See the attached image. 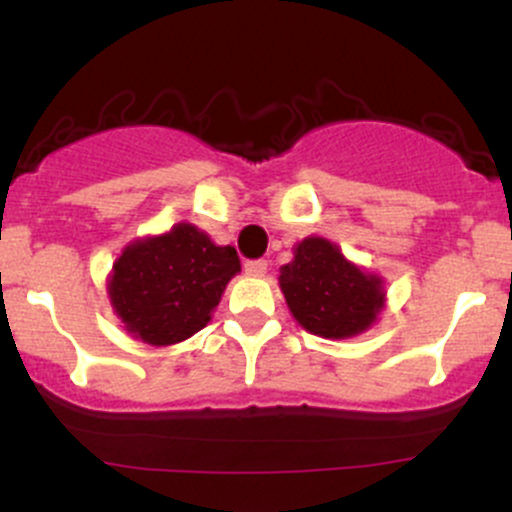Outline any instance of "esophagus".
I'll use <instances>...</instances> for the list:
<instances>
[{
	"mask_svg": "<svg viewBox=\"0 0 512 512\" xmlns=\"http://www.w3.org/2000/svg\"><path fill=\"white\" fill-rule=\"evenodd\" d=\"M267 272V260H247L245 274L247 277H262Z\"/></svg>",
	"mask_w": 512,
	"mask_h": 512,
	"instance_id": "34e87169",
	"label": "esophagus"
}]
</instances>
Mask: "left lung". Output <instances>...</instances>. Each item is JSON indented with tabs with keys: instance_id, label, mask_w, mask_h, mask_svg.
Masks as SVG:
<instances>
[{
	"instance_id": "1",
	"label": "left lung",
	"mask_w": 512,
	"mask_h": 512,
	"mask_svg": "<svg viewBox=\"0 0 512 512\" xmlns=\"http://www.w3.org/2000/svg\"><path fill=\"white\" fill-rule=\"evenodd\" d=\"M279 287L294 319L324 338H351L383 309V282L365 274L324 238H306L282 267Z\"/></svg>"
}]
</instances>
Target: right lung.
Masks as SVG:
<instances>
[{
    "instance_id": "add662e5",
    "label": "right lung",
    "mask_w": 512,
    "mask_h": 512,
    "mask_svg": "<svg viewBox=\"0 0 512 512\" xmlns=\"http://www.w3.org/2000/svg\"><path fill=\"white\" fill-rule=\"evenodd\" d=\"M235 272H240L235 247L213 245L206 233L179 223L122 252L110 279V299L129 333L152 346H171L211 321Z\"/></svg>"
}]
</instances>
